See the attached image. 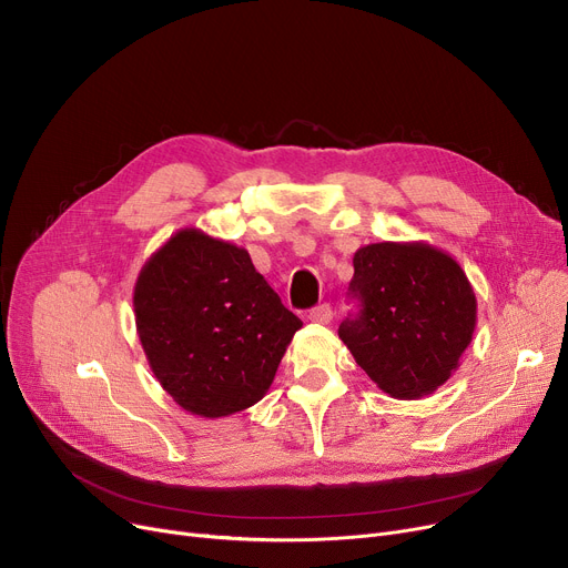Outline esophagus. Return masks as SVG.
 <instances>
[{
	"label": "esophagus",
	"instance_id": "obj_1",
	"mask_svg": "<svg viewBox=\"0 0 568 568\" xmlns=\"http://www.w3.org/2000/svg\"><path fill=\"white\" fill-rule=\"evenodd\" d=\"M332 317H334V311H332V306H326V304H322V306H317L308 313V320L317 322V324H329Z\"/></svg>",
	"mask_w": 568,
	"mask_h": 568
}]
</instances>
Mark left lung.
Segmentation results:
<instances>
[{
	"label": "left lung",
	"instance_id": "8db88e82",
	"mask_svg": "<svg viewBox=\"0 0 568 568\" xmlns=\"http://www.w3.org/2000/svg\"><path fill=\"white\" fill-rule=\"evenodd\" d=\"M349 290L364 308L341 341L386 396L419 400L449 379L476 326L463 266L428 242H377L352 257Z\"/></svg>",
	"mask_w": 568,
	"mask_h": 568
}]
</instances>
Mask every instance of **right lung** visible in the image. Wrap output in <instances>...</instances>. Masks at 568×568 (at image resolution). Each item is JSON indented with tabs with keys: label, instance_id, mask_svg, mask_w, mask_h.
I'll use <instances>...</instances> for the list:
<instances>
[{
	"label": "right lung",
	"instance_id": "1",
	"mask_svg": "<svg viewBox=\"0 0 568 568\" xmlns=\"http://www.w3.org/2000/svg\"><path fill=\"white\" fill-rule=\"evenodd\" d=\"M133 313L149 368L179 407L202 419L262 400L304 326L246 248L200 227L176 230L146 257Z\"/></svg>",
	"mask_w": 568,
	"mask_h": 568
}]
</instances>
